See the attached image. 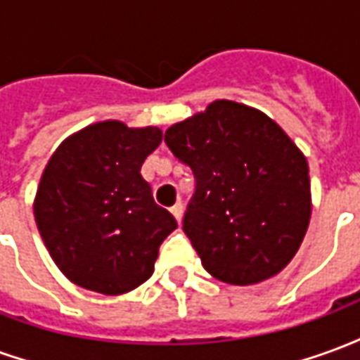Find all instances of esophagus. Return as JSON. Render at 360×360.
Wrapping results in <instances>:
<instances>
[{
  "instance_id": "obj_1",
  "label": "esophagus",
  "mask_w": 360,
  "mask_h": 360,
  "mask_svg": "<svg viewBox=\"0 0 360 360\" xmlns=\"http://www.w3.org/2000/svg\"><path fill=\"white\" fill-rule=\"evenodd\" d=\"M169 212H172L173 216H175V219H177V221H181V218H183V204L181 202L173 204L172 208H169Z\"/></svg>"
}]
</instances>
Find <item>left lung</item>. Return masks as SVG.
I'll use <instances>...</instances> for the list:
<instances>
[{
  "label": "left lung",
  "mask_w": 360,
  "mask_h": 360,
  "mask_svg": "<svg viewBox=\"0 0 360 360\" xmlns=\"http://www.w3.org/2000/svg\"><path fill=\"white\" fill-rule=\"evenodd\" d=\"M165 144L195 173L183 231L204 270L255 285L293 260L312 214L309 164L274 119L216 100L169 127Z\"/></svg>",
  "instance_id": "left-lung-1"
}]
</instances>
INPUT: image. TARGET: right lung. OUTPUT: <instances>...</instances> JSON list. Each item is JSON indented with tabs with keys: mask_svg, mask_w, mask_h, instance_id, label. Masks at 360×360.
<instances>
[{
	"mask_svg": "<svg viewBox=\"0 0 360 360\" xmlns=\"http://www.w3.org/2000/svg\"><path fill=\"white\" fill-rule=\"evenodd\" d=\"M162 129L108 119L69 134L44 167L34 219L51 260L75 285L123 295L154 271L177 227L158 206L141 167Z\"/></svg>",
	"mask_w": 360,
	"mask_h": 360,
	"instance_id": "obj_1",
	"label": "right lung"
}]
</instances>
